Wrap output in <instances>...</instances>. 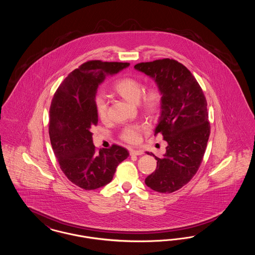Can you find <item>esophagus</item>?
Wrapping results in <instances>:
<instances>
[{
    "label": "esophagus",
    "instance_id": "1",
    "mask_svg": "<svg viewBox=\"0 0 255 255\" xmlns=\"http://www.w3.org/2000/svg\"><path fill=\"white\" fill-rule=\"evenodd\" d=\"M143 154V151L141 150H131L130 155L131 156H141Z\"/></svg>",
    "mask_w": 255,
    "mask_h": 255
}]
</instances>
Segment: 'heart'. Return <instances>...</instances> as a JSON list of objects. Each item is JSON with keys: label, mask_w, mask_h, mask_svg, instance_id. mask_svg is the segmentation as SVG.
<instances>
[{"label": "heart", "mask_w": 255, "mask_h": 255, "mask_svg": "<svg viewBox=\"0 0 255 255\" xmlns=\"http://www.w3.org/2000/svg\"><path fill=\"white\" fill-rule=\"evenodd\" d=\"M114 91L122 96L124 99L136 103L138 102L141 109L149 115H156L160 108L161 94L157 88H151L143 93L142 83L133 77H123L119 79L113 87ZM143 97H141V96ZM96 110L97 116L101 121H105L108 118V104L104 97H98L96 99ZM144 130V127L138 124L127 125L123 128L122 137L123 140L129 143H137L140 139V133Z\"/></svg>", "instance_id": "b5f03b06"}]
</instances>
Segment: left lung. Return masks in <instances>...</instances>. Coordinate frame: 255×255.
Returning a JSON list of instances; mask_svg holds the SVG:
<instances>
[{
	"mask_svg": "<svg viewBox=\"0 0 255 255\" xmlns=\"http://www.w3.org/2000/svg\"><path fill=\"white\" fill-rule=\"evenodd\" d=\"M133 68L151 77L161 94L154 132L167 142L162 158L146 152L158 160L146 185L159 193H172L190 182L204 158L210 133L206 97L192 73L178 61L166 58Z\"/></svg>",
	"mask_w": 255,
	"mask_h": 255,
	"instance_id": "left-lung-1",
	"label": "left lung"
}]
</instances>
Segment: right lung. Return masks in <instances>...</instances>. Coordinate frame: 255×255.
<instances>
[{
	"instance_id": "add662e5",
	"label": "right lung",
	"mask_w": 255,
	"mask_h": 255,
	"mask_svg": "<svg viewBox=\"0 0 255 255\" xmlns=\"http://www.w3.org/2000/svg\"><path fill=\"white\" fill-rule=\"evenodd\" d=\"M129 63L89 61L68 75L52 98L49 133L54 155L69 181L95 190L108 184L128 151L113 145L97 154L92 127L98 122L96 96L106 76L122 72Z\"/></svg>"
}]
</instances>
